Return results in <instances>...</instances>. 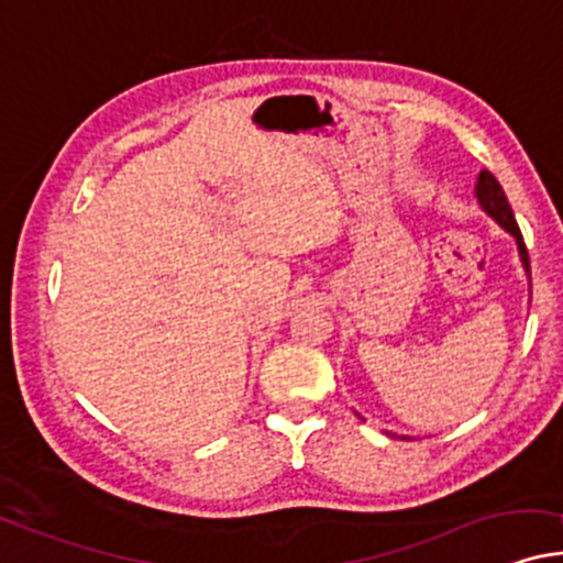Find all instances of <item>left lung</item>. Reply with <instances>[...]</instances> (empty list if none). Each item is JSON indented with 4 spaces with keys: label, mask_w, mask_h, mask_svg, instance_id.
<instances>
[{
    "label": "left lung",
    "mask_w": 563,
    "mask_h": 563,
    "mask_svg": "<svg viewBox=\"0 0 563 563\" xmlns=\"http://www.w3.org/2000/svg\"><path fill=\"white\" fill-rule=\"evenodd\" d=\"M475 198H477V203L483 206V211L488 213V217H494L498 224L506 229V232L515 234L519 255H522V266L527 268V274H530V255H527V247H525L522 232H519V227H517L515 211H511L509 200H506V196H504V187L498 185V179L490 175L488 169H483L481 177H477Z\"/></svg>",
    "instance_id": "left-lung-1"
}]
</instances>
